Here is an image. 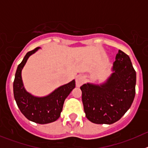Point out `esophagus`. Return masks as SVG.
Segmentation results:
<instances>
[{
  "label": "esophagus",
  "mask_w": 148,
  "mask_h": 148,
  "mask_svg": "<svg viewBox=\"0 0 148 148\" xmlns=\"http://www.w3.org/2000/svg\"><path fill=\"white\" fill-rule=\"evenodd\" d=\"M84 82H85V77L82 75H78L75 78V83H76L77 87H80Z\"/></svg>",
  "instance_id": "34e87169"
}]
</instances>
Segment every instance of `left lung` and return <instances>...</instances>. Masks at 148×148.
Wrapping results in <instances>:
<instances>
[{"label": "left lung", "instance_id": "obj_1", "mask_svg": "<svg viewBox=\"0 0 148 148\" xmlns=\"http://www.w3.org/2000/svg\"><path fill=\"white\" fill-rule=\"evenodd\" d=\"M114 73L101 85L84 84L80 87L86 117L95 124H113L130 108L136 94V73L129 56L119 50Z\"/></svg>", "mask_w": 148, "mask_h": 148}]
</instances>
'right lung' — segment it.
<instances>
[{
	"instance_id": "right-lung-1",
	"label": "right lung",
	"mask_w": 148,
	"mask_h": 148,
	"mask_svg": "<svg viewBox=\"0 0 148 148\" xmlns=\"http://www.w3.org/2000/svg\"><path fill=\"white\" fill-rule=\"evenodd\" d=\"M40 47H36L26 54L18 66L13 82V92L21 112L27 119L38 124H47L56 121L61 116L66 98L75 88V81L56 89L50 95L43 98L35 97L25 90L21 78V70L27 59Z\"/></svg>"
}]
</instances>
